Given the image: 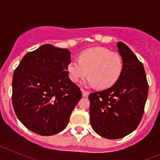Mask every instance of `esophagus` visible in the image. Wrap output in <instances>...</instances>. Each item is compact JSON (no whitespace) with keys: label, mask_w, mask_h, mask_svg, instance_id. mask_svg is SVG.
<instances>
[{"label":"esophagus","mask_w":160,"mask_h":160,"mask_svg":"<svg viewBox=\"0 0 160 160\" xmlns=\"http://www.w3.org/2000/svg\"><path fill=\"white\" fill-rule=\"evenodd\" d=\"M82 93L83 97H87V96L89 95V94H90L88 91H87V90H82Z\"/></svg>","instance_id":"1"}]
</instances>
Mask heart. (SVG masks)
Listing matches in <instances>:
<instances>
[{"label": "heart", "instance_id": "b5f03b06", "mask_svg": "<svg viewBox=\"0 0 160 160\" xmlns=\"http://www.w3.org/2000/svg\"><path fill=\"white\" fill-rule=\"evenodd\" d=\"M122 58L115 52L107 49L94 47L80 53L78 60L71 61L67 66L70 80L78 82L88 73L84 84L97 86L100 89L112 87L118 81L122 71Z\"/></svg>", "mask_w": 160, "mask_h": 160}]
</instances>
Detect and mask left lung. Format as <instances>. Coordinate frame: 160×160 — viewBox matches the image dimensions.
Here are the masks:
<instances>
[{"mask_svg":"<svg viewBox=\"0 0 160 160\" xmlns=\"http://www.w3.org/2000/svg\"><path fill=\"white\" fill-rule=\"evenodd\" d=\"M117 46L123 65L119 78L109 89L89 95L91 127L109 139L122 138L136 129L148 94L142 62L124 43L118 42Z\"/></svg>","mask_w":160,"mask_h":160,"instance_id":"1","label":"left lung"}]
</instances>
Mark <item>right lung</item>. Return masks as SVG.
I'll return each mask as SVG.
<instances>
[{"label":"right lung","instance_id":"right-lung-1","mask_svg":"<svg viewBox=\"0 0 160 160\" xmlns=\"http://www.w3.org/2000/svg\"><path fill=\"white\" fill-rule=\"evenodd\" d=\"M70 52L46 44L23 57L14 71L12 102L18 119L29 131L53 135L65 129L82 98L68 76Z\"/></svg>","mask_w":160,"mask_h":160}]
</instances>
